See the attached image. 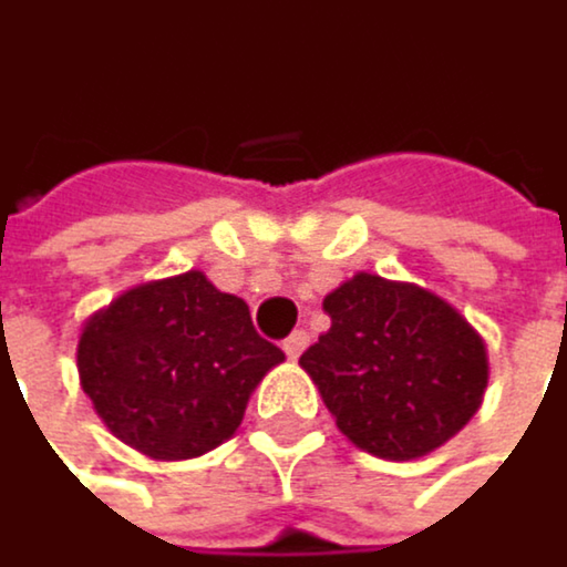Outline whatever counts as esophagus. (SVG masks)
Instances as JSON below:
<instances>
[{
	"mask_svg": "<svg viewBox=\"0 0 567 567\" xmlns=\"http://www.w3.org/2000/svg\"><path fill=\"white\" fill-rule=\"evenodd\" d=\"M281 349H286V355H289V359H299V355L309 349V332H292L286 342H281Z\"/></svg>",
	"mask_w": 567,
	"mask_h": 567,
	"instance_id": "obj_1",
	"label": "esophagus"
}]
</instances>
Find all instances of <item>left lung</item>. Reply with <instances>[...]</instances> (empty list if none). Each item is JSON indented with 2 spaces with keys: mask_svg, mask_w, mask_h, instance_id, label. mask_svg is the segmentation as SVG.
Here are the masks:
<instances>
[{
  "mask_svg": "<svg viewBox=\"0 0 567 567\" xmlns=\"http://www.w3.org/2000/svg\"><path fill=\"white\" fill-rule=\"evenodd\" d=\"M322 309L332 329L299 359L362 452L409 462L442 449L478 412L488 385L482 336L412 281L359 271Z\"/></svg>",
  "mask_w": 567,
  "mask_h": 567,
  "instance_id": "8db88e82",
  "label": "left lung"
}]
</instances>
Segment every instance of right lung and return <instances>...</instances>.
<instances>
[{
  "mask_svg": "<svg viewBox=\"0 0 567 567\" xmlns=\"http://www.w3.org/2000/svg\"><path fill=\"white\" fill-rule=\"evenodd\" d=\"M75 359L82 392L115 439L182 462L235 435L248 395L286 355L251 329L238 296L192 268L95 312Z\"/></svg>",
  "mask_w": 567,
  "mask_h": 567,
  "instance_id": "1",
  "label": "right lung"
}]
</instances>
